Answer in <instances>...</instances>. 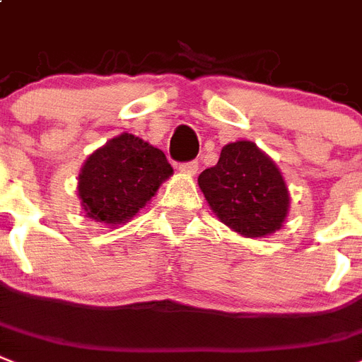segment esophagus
<instances>
[{
    "label": "esophagus",
    "mask_w": 362,
    "mask_h": 362,
    "mask_svg": "<svg viewBox=\"0 0 362 362\" xmlns=\"http://www.w3.org/2000/svg\"><path fill=\"white\" fill-rule=\"evenodd\" d=\"M178 171H180L182 175L193 176L197 171H199V163H197V161H187V163H180V165H178Z\"/></svg>",
    "instance_id": "esophagus-1"
}]
</instances>
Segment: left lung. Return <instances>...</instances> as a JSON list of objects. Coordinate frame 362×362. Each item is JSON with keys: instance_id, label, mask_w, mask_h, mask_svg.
I'll return each mask as SVG.
<instances>
[{"instance_id": "obj_1", "label": "left lung", "mask_w": 362, "mask_h": 362, "mask_svg": "<svg viewBox=\"0 0 362 362\" xmlns=\"http://www.w3.org/2000/svg\"><path fill=\"white\" fill-rule=\"evenodd\" d=\"M199 187L217 219L243 238L277 232L290 211L283 173L252 141L223 146L217 165L199 176Z\"/></svg>"}]
</instances>
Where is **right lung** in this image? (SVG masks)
<instances>
[{"mask_svg": "<svg viewBox=\"0 0 362 362\" xmlns=\"http://www.w3.org/2000/svg\"><path fill=\"white\" fill-rule=\"evenodd\" d=\"M173 176L165 154L132 134H120L85 160L78 197L85 217L107 227L124 225Z\"/></svg>", "mask_w": 362, "mask_h": 362, "instance_id": "obj_1", "label": "right lung"}]
</instances>
